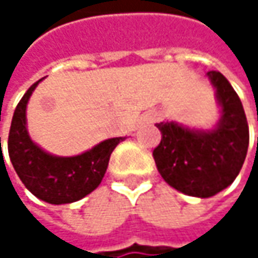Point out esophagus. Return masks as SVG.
Listing matches in <instances>:
<instances>
[{
  "mask_svg": "<svg viewBox=\"0 0 258 258\" xmlns=\"http://www.w3.org/2000/svg\"><path fill=\"white\" fill-rule=\"evenodd\" d=\"M157 119H158V118H157V115H155V113H152V112L146 115V121H149V122H155Z\"/></svg>",
  "mask_w": 258,
  "mask_h": 258,
  "instance_id": "esophagus-1",
  "label": "esophagus"
}]
</instances>
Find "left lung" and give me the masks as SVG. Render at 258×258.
Segmentation results:
<instances>
[{
    "label": "left lung",
    "instance_id": "1",
    "mask_svg": "<svg viewBox=\"0 0 258 258\" xmlns=\"http://www.w3.org/2000/svg\"><path fill=\"white\" fill-rule=\"evenodd\" d=\"M206 76L215 89L220 119L212 128H189L176 121L155 124L161 142L154 160L161 178L192 197L208 199L232 185L246 157L249 131L242 103L220 72Z\"/></svg>",
    "mask_w": 258,
    "mask_h": 258
}]
</instances>
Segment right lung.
I'll use <instances>...</instances> for the list:
<instances>
[{
    "instance_id": "1",
    "label": "right lung",
    "mask_w": 258,
    "mask_h": 258,
    "mask_svg": "<svg viewBox=\"0 0 258 258\" xmlns=\"http://www.w3.org/2000/svg\"><path fill=\"white\" fill-rule=\"evenodd\" d=\"M41 80L26 91L13 113L9 134V157L18 176L37 199L50 205L73 203L101 183L110 154L125 137L103 140L73 157H59L44 151L32 142L26 128V106Z\"/></svg>"
}]
</instances>
